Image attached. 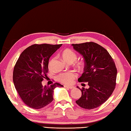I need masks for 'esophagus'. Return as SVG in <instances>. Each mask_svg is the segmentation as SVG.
<instances>
[{
  "label": "esophagus",
  "mask_w": 131,
  "mask_h": 131,
  "mask_svg": "<svg viewBox=\"0 0 131 131\" xmlns=\"http://www.w3.org/2000/svg\"><path fill=\"white\" fill-rule=\"evenodd\" d=\"M64 88H68L69 89H73L74 88V87L73 86H68V85H64Z\"/></svg>",
  "instance_id": "1"
}]
</instances>
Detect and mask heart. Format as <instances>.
<instances>
[{"label": "heart", "instance_id": "heart-1", "mask_svg": "<svg viewBox=\"0 0 131 131\" xmlns=\"http://www.w3.org/2000/svg\"><path fill=\"white\" fill-rule=\"evenodd\" d=\"M62 57L63 59L69 63H72L74 62L77 59V54L73 50L69 49H67L64 50L62 53ZM54 60L53 58L50 59L49 63V67L50 68L52 65V63ZM82 63H79L80 65H82ZM77 77V74L74 72H68L62 73L58 75V80L60 82L65 84H71L73 82L74 80Z\"/></svg>", "mask_w": 131, "mask_h": 131}]
</instances>
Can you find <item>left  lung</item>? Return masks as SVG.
Wrapping results in <instances>:
<instances>
[{
  "mask_svg": "<svg viewBox=\"0 0 131 131\" xmlns=\"http://www.w3.org/2000/svg\"><path fill=\"white\" fill-rule=\"evenodd\" d=\"M84 59V72L80 82H88L89 89L82 88V95L75 103L86 109H95L108 99L116 85L117 70L115 63L105 48L94 42L72 44Z\"/></svg>",
  "mask_w": 131,
  "mask_h": 131,
  "instance_id": "1",
  "label": "left lung"
}]
</instances>
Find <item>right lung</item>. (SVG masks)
Returning <instances> with one entry per match:
<instances>
[{"label":"right lung","mask_w":131,"mask_h":131,"mask_svg":"<svg viewBox=\"0 0 131 131\" xmlns=\"http://www.w3.org/2000/svg\"><path fill=\"white\" fill-rule=\"evenodd\" d=\"M62 44H34L20 55L14 67L13 80L20 97L28 106L39 109L48 105L53 99L54 90L63 86L55 83L43 87L49 58Z\"/></svg>","instance_id":"1"}]
</instances>
